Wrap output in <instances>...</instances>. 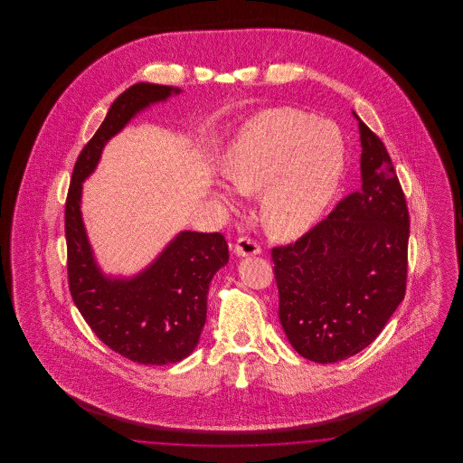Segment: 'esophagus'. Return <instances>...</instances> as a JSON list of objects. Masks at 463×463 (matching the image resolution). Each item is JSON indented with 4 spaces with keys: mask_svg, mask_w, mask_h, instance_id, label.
Here are the masks:
<instances>
[{
    "mask_svg": "<svg viewBox=\"0 0 463 463\" xmlns=\"http://www.w3.org/2000/svg\"><path fill=\"white\" fill-rule=\"evenodd\" d=\"M260 251H262L260 246L253 241V240H250V238H240V240L236 241V246H234V253H236L238 257L259 255Z\"/></svg>",
    "mask_w": 463,
    "mask_h": 463,
    "instance_id": "esophagus-1",
    "label": "esophagus"
}]
</instances>
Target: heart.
Segmentation results:
<instances>
[{
    "label": "heart",
    "mask_w": 463,
    "mask_h": 463,
    "mask_svg": "<svg viewBox=\"0 0 463 463\" xmlns=\"http://www.w3.org/2000/svg\"><path fill=\"white\" fill-rule=\"evenodd\" d=\"M347 147L336 125L297 109L262 110L250 118L222 157L227 185L259 195V219L276 240H297L321 221L345 172ZM227 206L238 198L222 187Z\"/></svg>",
    "instance_id": "obj_1"
}]
</instances>
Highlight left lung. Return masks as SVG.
<instances>
[{
  "instance_id": "8db88e82",
  "label": "left lung",
  "mask_w": 463,
  "mask_h": 463,
  "mask_svg": "<svg viewBox=\"0 0 463 463\" xmlns=\"http://www.w3.org/2000/svg\"><path fill=\"white\" fill-rule=\"evenodd\" d=\"M353 114L361 189L295 244L272 250L283 330L297 353L321 364L366 349L406 289V199L385 146Z\"/></svg>"
}]
</instances>
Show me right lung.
Returning a JSON list of instances; mask_svg holds the SVG:
<instances>
[{
	"label": "right lung",
	"mask_w": 463,
	"mask_h": 463,
	"mask_svg": "<svg viewBox=\"0 0 463 463\" xmlns=\"http://www.w3.org/2000/svg\"><path fill=\"white\" fill-rule=\"evenodd\" d=\"M182 90L137 83L110 106L74 165L66 203L67 274L72 300L93 333L138 364H174L196 349L206 323L208 289L229 262L221 232L180 231L151 264L132 276L108 274L95 257L81 213L83 182L104 147L133 118Z\"/></svg>",
	"instance_id": "obj_1"
}]
</instances>
